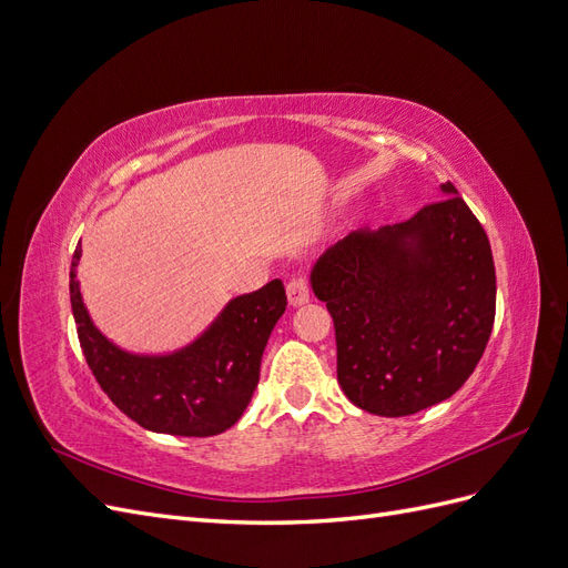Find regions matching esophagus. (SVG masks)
Wrapping results in <instances>:
<instances>
[{
    "mask_svg": "<svg viewBox=\"0 0 568 568\" xmlns=\"http://www.w3.org/2000/svg\"><path fill=\"white\" fill-rule=\"evenodd\" d=\"M286 296H288V303L294 305V307H301V305H305L307 301H311V286H307V280L303 277V274L288 280Z\"/></svg>",
    "mask_w": 568,
    "mask_h": 568,
    "instance_id": "esophagus-1",
    "label": "esophagus"
}]
</instances>
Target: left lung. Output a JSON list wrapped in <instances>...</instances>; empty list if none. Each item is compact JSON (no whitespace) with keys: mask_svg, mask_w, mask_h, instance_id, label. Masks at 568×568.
<instances>
[{"mask_svg":"<svg viewBox=\"0 0 568 568\" xmlns=\"http://www.w3.org/2000/svg\"><path fill=\"white\" fill-rule=\"evenodd\" d=\"M440 192L448 199L398 225L351 232L311 272L334 317L338 384L369 415L448 400L493 332L490 242L453 182Z\"/></svg>","mask_w":568,"mask_h":568,"instance_id":"obj_1","label":"left lung"}]
</instances>
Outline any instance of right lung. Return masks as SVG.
I'll list each match as a JSON object with an SVG mask.
<instances>
[{
    "label": "right lung",
    "instance_id": "right-lung-1",
    "mask_svg": "<svg viewBox=\"0 0 568 568\" xmlns=\"http://www.w3.org/2000/svg\"><path fill=\"white\" fill-rule=\"evenodd\" d=\"M75 248L71 305L84 359L99 386L130 419L156 434L205 438L227 432L244 415L261 379V359L274 324L286 311L280 280L232 298L213 324L184 348L144 355L101 334L84 307Z\"/></svg>",
    "mask_w": 568,
    "mask_h": 568
}]
</instances>
